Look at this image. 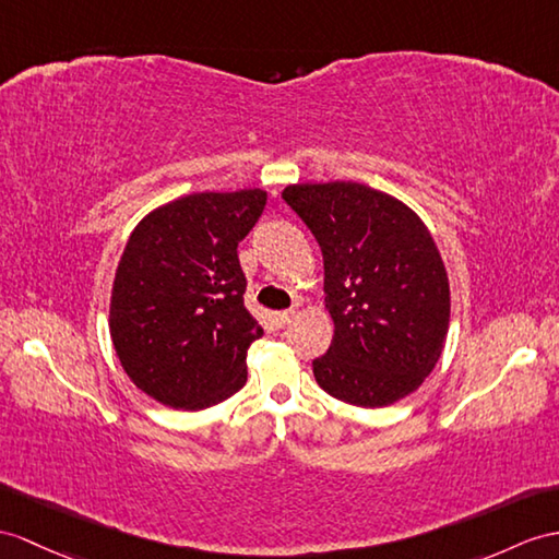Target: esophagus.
I'll list each match as a JSON object with an SVG mask.
<instances>
[{"label":"esophagus","mask_w":559,"mask_h":559,"mask_svg":"<svg viewBox=\"0 0 559 559\" xmlns=\"http://www.w3.org/2000/svg\"><path fill=\"white\" fill-rule=\"evenodd\" d=\"M294 316H296V310H280V312H275V316H272V320H275L280 326H284V324L292 322Z\"/></svg>","instance_id":"esophagus-1"}]
</instances>
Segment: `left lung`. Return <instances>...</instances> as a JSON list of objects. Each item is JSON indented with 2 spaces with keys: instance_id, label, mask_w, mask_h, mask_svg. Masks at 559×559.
I'll use <instances>...</instances> for the list:
<instances>
[{
  "instance_id": "obj_1",
  "label": "left lung",
  "mask_w": 559,
  "mask_h": 559,
  "mask_svg": "<svg viewBox=\"0 0 559 559\" xmlns=\"http://www.w3.org/2000/svg\"><path fill=\"white\" fill-rule=\"evenodd\" d=\"M282 199L318 239L332 346L312 360L330 396L384 407L439 362L451 287L433 237L403 201L360 182L289 185Z\"/></svg>"
}]
</instances>
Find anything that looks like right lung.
Masks as SVG:
<instances>
[{"mask_svg": "<svg viewBox=\"0 0 559 559\" xmlns=\"http://www.w3.org/2000/svg\"><path fill=\"white\" fill-rule=\"evenodd\" d=\"M265 201L263 189L189 194L132 229L108 330L122 370L146 396L203 411L247 384V350L263 326L243 306L237 247Z\"/></svg>", "mask_w": 559, "mask_h": 559, "instance_id": "right-lung-1", "label": "right lung"}]
</instances>
